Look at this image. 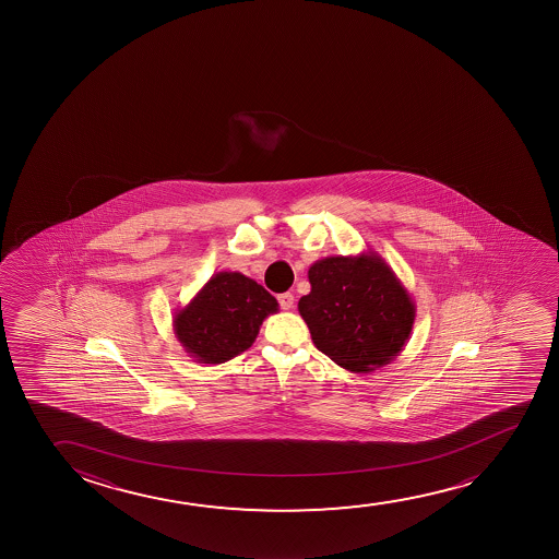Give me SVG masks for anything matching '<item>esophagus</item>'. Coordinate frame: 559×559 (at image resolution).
<instances>
[{
  "instance_id": "34e87169",
  "label": "esophagus",
  "mask_w": 559,
  "mask_h": 559,
  "mask_svg": "<svg viewBox=\"0 0 559 559\" xmlns=\"http://www.w3.org/2000/svg\"><path fill=\"white\" fill-rule=\"evenodd\" d=\"M277 302H280L283 310H290L295 305V297H293V293H282V295H277Z\"/></svg>"
}]
</instances>
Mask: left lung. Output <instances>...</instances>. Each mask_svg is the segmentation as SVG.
<instances>
[{"mask_svg":"<svg viewBox=\"0 0 559 559\" xmlns=\"http://www.w3.org/2000/svg\"><path fill=\"white\" fill-rule=\"evenodd\" d=\"M312 289L298 313L313 344L352 372H371L400 356L417 306L377 251L325 257L308 270Z\"/></svg>","mask_w":559,"mask_h":559,"instance_id":"1","label":"left lung"}]
</instances>
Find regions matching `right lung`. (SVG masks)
<instances>
[{
    "mask_svg": "<svg viewBox=\"0 0 559 559\" xmlns=\"http://www.w3.org/2000/svg\"><path fill=\"white\" fill-rule=\"evenodd\" d=\"M280 310L276 298L239 272H216L185 308L173 331L198 364H224L251 348L262 321Z\"/></svg>",
    "mask_w": 559,
    "mask_h": 559,
    "instance_id": "obj_1",
    "label": "right lung"
}]
</instances>
